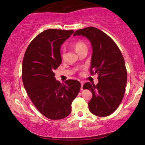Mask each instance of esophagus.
I'll use <instances>...</instances> for the list:
<instances>
[{
	"label": "esophagus",
	"instance_id": "34e87169",
	"mask_svg": "<svg viewBox=\"0 0 145 145\" xmlns=\"http://www.w3.org/2000/svg\"><path fill=\"white\" fill-rule=\"evenodd\" d=\"M80 84H81V88H80V89H82V87H83V85H84V81H80Z\"/></svg>",
	"mask_w": 145,
	"mask_h": 145
}]
</instances>
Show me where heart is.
Instances as JSON below:
<instances>
[{
    "instance_id": "b5f03b06",
    "label": "heart",
    "mask_w": 145,
    "mask_h": 145,
    "mask_svg": "<svg viewBox=\"0 0 145 145\" xmlns=\"http://www.w3.org/2000/svg\"><path fill=\"white\" fill-rule=\"evenodd\" d=\"M73 46L77 53L80 52V51L84 50V49L88 48L87 45H86V43L84 42V41H82L81 40H78L76 41V42L73 43ZM62 57H64V52L63 53Z\"/></svg>"
}]
</instances>
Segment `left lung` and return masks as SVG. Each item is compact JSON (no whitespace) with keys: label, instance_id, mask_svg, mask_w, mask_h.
Returning a JSON list of instances; mask_svg holds the SVG:
<instances>
[{"label":"left lung","instance_id":"left-lung-1","mask_svg":"<svg viewBox=\"0 0 145 145\" xmlns=\"http://www.w3.org/2000/svg\"><path fill=\"white\" fill-rule=\"evenodd\" d=\"M73 36L86 37L93 48L90 72L98 75L99 83L95 86L88 82L83 86L93 94L88 103L89 111L97 116H109L121 102L127 81L121 51L109 36L93 27L76 31Z\"/></svg>","mask_w":145,"mask_h":145}]
</instances>
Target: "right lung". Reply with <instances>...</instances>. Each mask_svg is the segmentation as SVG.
Segmentation results:
<instances>
[{"mask_svg":"<svg viewBox=\"0 0 145 145\" xmlns=\"http://www.w3.org/2000/svg\"><path fill=\"white\" fill-rule=\"evenodd\" d=\"M73 30L50 29L39 34L29 44L22 63V81L32 102L43 116L51 120L65 118L72 111L80 83L67 80L61 84L54 70L62 62L60 48Z\"/></svg>","mask_w":145,"mask_h":145,"instance_id":"1","label":"right lung"}]
</instances>
